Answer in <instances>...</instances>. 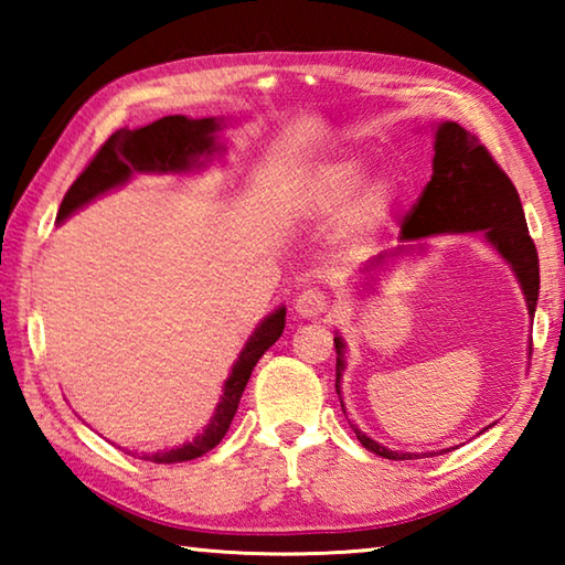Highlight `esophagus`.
<instances>
[{
  "label": "esophagus",
  "mask_w": 565,
  "mask_h": 565,
  "mask_svg": "<svg viewBox=\"0 0 565 565\" xmlns=\"http://www.w3.org/2000/svg\"><path fill=\"white\" fill-rule=\"evenodd\" d=\"M327 309H329L327 296H323L321 291H313V289L299 294V299H296V303H294V311L299 313L301 319H319L327 313Z\"/></svg>",
  "instance_id": "1"
}]
</instances>
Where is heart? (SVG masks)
<instances>
[{
    "label": "heart",
    "mask_w": 565,
    "mask_h": 565,
    "mask_svg": "<svg viewBox=\"0 0 565 565\" xmlns=\"http://www.w3.org/2000/svg\"><path fill=\"white\" fill-rule=\"evenodd\" d=\"M369 178V161L359 154L323 159L296 179L294 202L303 216L331 218L343 212L339 242L349 252H366L388 226L398 204L394 177Z\"/></svg>",
    "instance_id": "obj_1"
}]
</instances>
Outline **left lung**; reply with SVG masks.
Here are the masks:
<instances>
[{"label":"left lung","mask_w":565,"mask_h":565,"mask_svg":"<svg viewBox=\"0 0 565 565\" xmlns=\"http://www.w3.org/2000/svg\"><path fill=\"white\" fill-rule=\"evenodd\" d=\"M476 232L483 234L486 244H491L493 252L511 266L515 281L521 284L525 306H529V317L533 319L541 286L539 254H535L533 238L525 226L519 191L471 131L458 127L456 121H441L434 137V177L406 216L404 232H401L404 244L394 252L379 254L376 259L363 266V281H376L379 271L388 269V264H394L398 256L426 252L424 238L428 236ZM333 347H337V394L341 396V376L347 369V341L341 339V333L333 337ZM353 434L366 451L388 458V461H411V458H428L436 454L391 451L359 428H353ZM451 448H444L441 454Z\"/></svg>","instance_id":"left-lung-1"}]
</instances>
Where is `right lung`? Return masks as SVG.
Segmentation results:
<instances>
[{"label": "right lung", "mask_w": 565, "mask_h": 565, "mask_svg": "<svg viewBox=\"0 0 565 565\" xmlns=\"http://www.w3.org/2000/svg\"><path fill=\"white\" fill-rule=\"evenodd\" d=\"M222 129L224 119H189L174 114V117L151 121L147 127L114 131L97 151V157L89 161V167L76 177L70 191L64 194L56 224H62L64 218H70L74 212H79L82 206L92 204L94 199L107 194V191L124 186L134 174H191V171L204 169L214 157L224 154V145L216 137ZM284 323L286 309L279 306L254 329L234 361L232 374L224 381V394L218 398L214 416L209 418L204 431L194 436V441L169 448V451L145 454L141 458L154 463H181L212 451L232 426L238 401H242L248 379H252L256 361L279 341Z\"/></svg>", "instance_id": "add662e5"}]
</instances>
